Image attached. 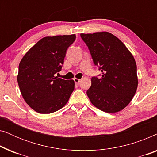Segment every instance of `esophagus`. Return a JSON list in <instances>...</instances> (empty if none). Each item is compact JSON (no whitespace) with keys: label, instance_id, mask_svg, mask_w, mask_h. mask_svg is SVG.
Instances as JSON below:
<instances>
[{"label":"esophagus","instance_id":"obj_1","mask_svg":"<svg viewBox=\"0 0 157 157\" xmlns=\"http://www.w3.org/2000/svg\"><path fill=\"white\" fill-rule=\"evenodd\" d=\"M74 82H75V83H76V84H78V83H79V82H80V79H78V78H75L74 79Z\"/></svg>","mask_w":157,"mask_h":157}]
</instances>
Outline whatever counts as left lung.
I'll use <instances>...</instances> for the list:
<instances>
[{
	"label": "left lung",
	"instance_id": "8db88e82",
	"mask_svg": "<svg viewBox=\"0 0 157 157\" xmlns=\"http://www.w3.org/2000/svg\"><path fill=\"white\" fill-rule=\"evenodd\" d=\"M94 64L101 74L91 78L86 94L92 104L107 113H116L129 104L138 78L134 58L125 45L109 32L81 33Z\"/></svg>",
	"mask_w": 157,
	"mask_h": 157
}]
</instances>
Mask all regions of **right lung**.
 Segmentation results:
<instances>
[{
    "label": "right lung",
    "instance_id": "obj_1",
    "mask_svg": "<svg viewBox=\"0 0 157 157\" xmlns=\"http://www.w3.org/2000/svg\"><path fill=\"white\" fill-rule=\"evenodd\" d=\"M75 39V34L43 38L21 59L17 77L21 93L37 112L51 113L59 110L74 91V80L55 76L61 71L66 51Z\"/></svg>",
    "mask_w": 157,
    "mask_h": 157
}]
</instances>
